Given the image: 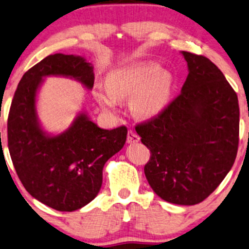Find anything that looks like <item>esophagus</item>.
<instances>
[{"label":"esophagus","mask_w":249,"mask_h":249,"mask_svg":"<svg viewBox=\"0 0 249 249\" xmlns=\"http://www.w3.org/2000/svg\"><path fill=\"white\" fill-rule=\"evenodd\" d=\"M140 141V137L135 133L134 131L130 130L127 132V143L132 144V143H137V142Z\"/></svg>","instance_id":"esophagus-1"}]
</instances>
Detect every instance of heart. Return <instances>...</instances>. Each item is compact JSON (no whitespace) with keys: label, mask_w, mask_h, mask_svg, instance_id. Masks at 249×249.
I'll list each match as a JSON object with an SVG mask.
<instances>
[{"label":"heart","mask_w":249,"mask_h":249,"mask_svg":"<svg viewBox=\"0 0 249 249\" xmlns=\"http://www.w3.org/2000/svg\"><path fill=\"white\" fill-rule=\"evenodd\" d=\"M107 86L95 90L98 104L105 111L116 114L123 99L130 96V109L135 117L151 119L165 111L173 92V78L152 60L135 61L112 69L107 75Z\"/></svg>","instance_id":"b5f03b06"}]
</instances>
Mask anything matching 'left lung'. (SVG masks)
I'll return each instance as SVG.
<instances>
[{
    "label": "left lung",
    "mask_w": 249,
    "mask_h": 249,
    "mask_svg": "<svg viewBox=\"0 0 249 249\" xmlns=\"http://www.w3.org/2000/svg\"><path fill=\"white\" fill-rule=\"evenodd\" d=\"M188 77L157 118L135 131L151 151L148 183L168 203L191 206L210 196L234 163L239 141L238 97L210 59L181 51Z\"/></svg>",
    "instance_id": "1"
}]
</instances>
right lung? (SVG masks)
I'll use <instances>...</instances> for the list:
<instances>
[{"mask_svg":"<svg viewBox=\"0 0 249 249\" xmlns=\"http://www.w3.org/2000/svg\"><path fill=\"white\" fill-rule=\"evenodd\" d=\"M66 77L89 91L93 66L82 55L55 54L39 61L19 82L8 118V145L13 166L26 190L42 204L74 212L97 197L106 161L124 147L127 128L104 130L81 110L67 130L48 132L37 114L44 78Z\"/></svg>","mask_w":249,"mask_h":249,"instance_id":"right-lung-1","label":"right lung"}]
</instances>
